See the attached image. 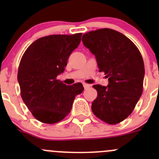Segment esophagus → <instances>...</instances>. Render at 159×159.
Listing matches in <instances>:
<instances>
[{
  "mask_svg": "<svg viewBox=\"0 0 159 159\" xmlns=\"http://www.w3.org/2000/svg\"><path fill=\"white\" fill-rule=\"evenodd\" d=\"M83 86H84V89H89V88L91 87V85H90V84H86V83H84V84H83Z\"/></svg>",
  "mask_w": 159,
  "mask_h": 159,
  "instance_id": "34e87169",
  "label": "esophagus"
}]
</instances>
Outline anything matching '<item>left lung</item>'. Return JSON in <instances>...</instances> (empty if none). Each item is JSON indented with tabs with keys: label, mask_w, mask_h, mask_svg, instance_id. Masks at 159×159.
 Returning <instances> with one entry per match:
<instances>
[{
	"label": "left lung",
	"mask_w": 159,
	"mask_h": 159,
	"mask_svg": "<svg viewBox=\"0 0 159 159\" xmlns=\"http://www.w3.org/2000/svg\"><path fill=\"white\" fill-rule=\"evenodd\" d=\"M83 44L95 56L99 71L105 72L108 84H94L98 96L91 105L93 113L110 125L131 115L143 91L145 66L140 51L120 32L103 28L82 36Z\"/></svg>",
	"instance_id": "obj_1"
}]
</instances>
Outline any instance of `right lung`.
<instances>
[{
    "label": "right lung",
    "instance_id": "right-lung-1",
    "mask_svg": "<svg viewBox=\"0 0 159 159\" xmlns=\"http://www.w3.org/2000/svg\"><path fill=\"white\" fill-rule=\"evenodd\" d=\"M82 34L49 35L34 41L19 65L17 81L24 102L33 116L46 124L61 121L69 114L75 96L84 91L81 83L66 85L57 79Z\"/></svg>",
    "mask_w": 159,
    "mask_h": 159
}]
</instances>
